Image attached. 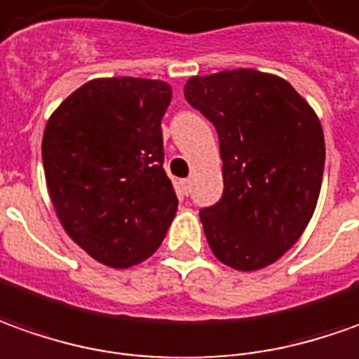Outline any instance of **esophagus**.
<instances>
[{
    "label": "esophagus",
    "mask_w": 359,
    "mask_h": 359,
    "mask_svg": "<svg viewBox=\"0 0 359 359\" xmlns=\"http://www.w3.org/2000/svg\"><path fill=\"white\" fill-rule=\"evenodd\" d=\"M190 189H192V180H190V179L180 180V190H182L184 194H189Z\"/></svg>",
    "instance_id": "obj_1"
}]
</instances>
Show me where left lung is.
I'll use <instances>...</instances> for the list:
<instances>
[{
  "mask_svg": "<svg viewBox=\"0 0 359 359\" xmlns=\"http://www.w3.org/2000/svg\"><path fill=\"white\" fill-rule=\"evenodd\" d=\"M184 97L220 139L224 194L200 210L212 253L238 271L283 257L313 218L324 172V133L294 88L253 68L192 76Z\"/></svg>",
  "mask_w": 359,
  "mask_h": 359,
  "instance_id": "1",
  "label": "left lung"
}]
</instances>
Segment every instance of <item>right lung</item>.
<instances>
[{"label": "right lung", "mask_w": 359, "mask_h": 359, "mask_svg": "<svg viewBox=\"0 0 359 359\" xmlns=\"http://www.w3.org/2000/svg\"><path fill=\"white\" fill-rule=\"evenodd\" d=\"M170 97L163 80L94 78L46 121L43 167L58 220L114 269L151 257L179 208L163 169L161 119Z\"/></svg>", "instance_id": "right-lung-1"}]
</instances>
